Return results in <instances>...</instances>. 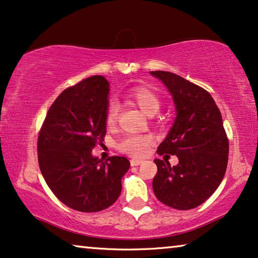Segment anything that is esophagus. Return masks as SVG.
<instances>
[{
	"label": "esophagus",
	"instance_id": "34e87169",
	"mask_svg": "<svg viewBox=\"0 0 258 258\" xmlns=\"http://www.w3.org/2000/svg\"><path fill=\"white\" fill-rule=\"evenodd\" d=\"M141 162H143L141 159H132V160H131V166H139Z\"/></svg>",
	"mask_w": 258,
	"mask_h": 258
}]
</instances>
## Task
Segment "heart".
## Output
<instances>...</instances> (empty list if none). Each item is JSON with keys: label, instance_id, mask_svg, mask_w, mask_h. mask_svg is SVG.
<instances>
[{"label": "heart", "instance_id": "obj_1", "mask_svg": "<svg viewBox=\"0 0 258 258\" xmlns=\"http://www.w3.org/2000/svg\"><path fill=\"white\" fill-rule=\"evenodd\" d=\"M126 97L130 101L136 104L141 111L148 115H153L159 112L161 107V100L157 93L146 86H133L127 90ZM119 114V106L112 103L107 106L105 112V124L107 127H113L117 124ZM152 145V137L147 134L128 136L119 141L118 148L124 153L132 157H143L150 151Z\"/></svg>", "mask_w": 258, "mask_h": 258}]
</instances>
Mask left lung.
<instances>
[{"label": "left lung", "mask_w": 258, "mask_h": 258, "mask_svg": "<svg viewBox=\"0 0 258 258\" xmlns=\"http://www.w3.org/2000/svg\"><path fill=\"white\" fill-rule=\"evenodd\" d=\"M173 96L176 118L158 147L159 155H176L179 164L155 159L153 191L159 201L177 210L197 208L223 180L229 141L222 115L208 91L173 72L152 71ZM169 157V155H166Z\"/></svg>", "instance_id": "1"}]
</instances>
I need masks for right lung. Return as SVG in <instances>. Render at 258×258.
<instances>
[{"instance_id": "right-lung-1", "label": "right lung", "mask_w": 258, "mask_h": 258, "mask_svg": "<svg viewBox=\"0 0 258 258\" xmlns=\"http://www.w3.org/2000/svg\"><path fill=\"white\" fill-rule=\"evenodd\" d=\"M108 91L110 83L103 76L65 89L38 133V165L46 184L58 200L78 212L96 213L113 205L130 168L125 157H92L106 134Z\"/></svg>"}]
</instances>
